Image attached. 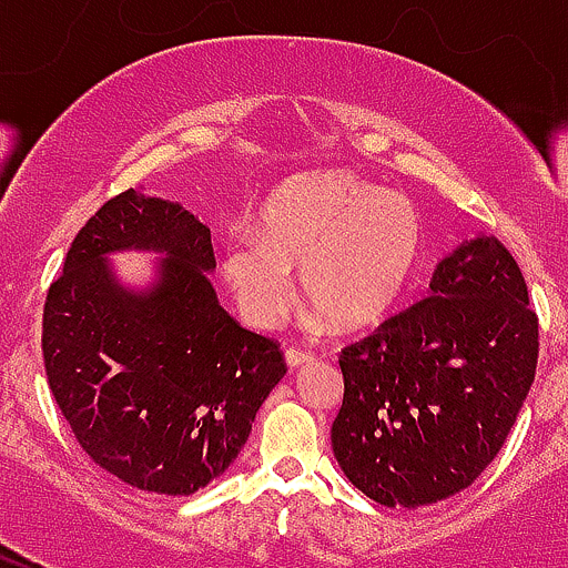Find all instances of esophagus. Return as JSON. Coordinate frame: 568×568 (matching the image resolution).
I'll list each match as a JSON object with an SVG mask.
<instances>
[{"label":"esophagus","instance_id":"1","mask_svg":"<svg viewBox=\"0 0 568 568\" xmlns=\"http://www.w3.org/2000/svg\"><path fill=\"white\" fill-rule=\"evenodd\" d=\"M285 363H288V368H300V365L311 363V352H305V348L288 346V348H285Z\"/></svg>","mask_w":568,"mask_h":568}]
</instances>
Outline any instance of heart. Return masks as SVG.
<instances>
[{"instance_id":"1","label":"heart","mask_w":568,"mask_h":568,"mask_svg":"<svg viewBox=\"0 0 568 568\" xmlns=\"http://www.w3.org/2000/svg\"><path fill=\"white\" fill-rule=\"evenodd\" d=\"M423 250L415 205L346 173L307 178L266 205L261 233L236 227L222 277L239 311L274 326L296 302L294 268L313 307L335 329H363L400 300Z\"/></svg>"}]
</instances>
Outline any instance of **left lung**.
<instances>
[{
    "mask_svg": "<svg viewBox=\"0 0 568 568\" xmlns=\"http://www.w3.org/2000/svg\"><path fill=\"white\" fill-rule=\"evenodd\" d=\"M528 302L511 252L478 236L439 261L426 300L343 348L332 450L363 495L428 506L489 467L536 376Z\"/></svg>",
    "mask_w": 568,
    "mask_h": 568,
    "instance_id": "1",
    "label": "left lung"
}]
</instances>
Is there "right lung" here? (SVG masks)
Here are the masks:
<instances>
[{"mask_svg":"<svg viewBox=\"0 0 568 568\" xmlns=\"http://www.w3.org/2000/svg\"><path fill=\"white\" fill-rule=\"evenodd\" d=\"M165 257L148 292L113 280L109 251ZM211 231L178 203L125 189L77 233L43 305L49 390L84 454L123 484L192 495L225 473L285 376L280 343L216 302Z\"/></svg>","mask_w":568,"mask_h":568,"instance_id":"1","label":"right lung"}]
</instances>
